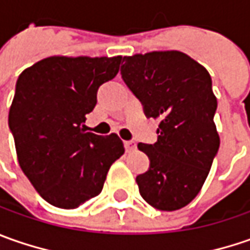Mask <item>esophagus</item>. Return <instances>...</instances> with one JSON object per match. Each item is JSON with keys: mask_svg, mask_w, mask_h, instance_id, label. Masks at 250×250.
Returning a JSON list of instances; mask_svg holds the SVG:
<instances>
[{"mask_svg": "<svg viewBox=\"0 0 250 250\" xmlns=\"http://www.w3.org/2000/svg\"><path fill=\"white\" fill-rule=\"evenodd\" d=\"M124 145H125V149H126V151H132V150L136 149V143H135V142H132V140L125 142Z\"/></svg>", "mask_w": 250, "mask_h": 250, "instance_id": "34e87169", "label": "esophagus"}]
</instances>
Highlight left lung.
Here are the masks:
<instances>
[{
  "instance_id": "1",
  "label": "left lung",
  "mask_w": 250,
  "mask_h": 250,
  "mask_svg": "<svg viewBox=\"0 0 250 250\" xmlns=\"http://www.w3.org/2000/svg\"><path fill=\"white\" fill-rule=\"evenodd\" d=\"M122 62V79L146 117L160 120L157 142L138 145L150 160L136 177L140 195L159 210L182 208L200 192L220 147L211 78L181 51L135 54Z\"/></svg>"
}]
</instances>
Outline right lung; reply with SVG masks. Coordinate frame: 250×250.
<instances>
[{
	"instance_id": "add662e5",
	"label": "right lung",
	"mask_w": 250,
	"mask_h": 250,
	"mask_svg": "<svg viewBox=\"0 0 250 250\" xmlns=\"http://www.w3.org/2000/svg\"><path fill=\"white\" fill-rule=\"evenodd\" d=\"M122 57H48L24 69L9 108L19 166L45 202L76 208L97 196L124 154L118 135L86 132V115Z\"/></svg>"
}]
</instances>
